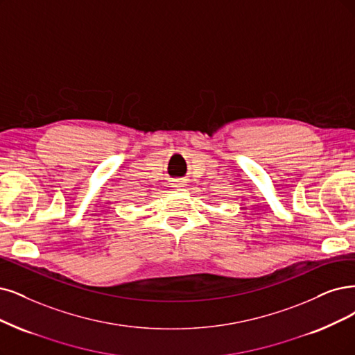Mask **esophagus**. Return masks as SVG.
I'll return each instance as SVG.
<instances>
[{"label":"esophagus","mask_w":355,"mask_h":355,"mask_svg":"<svg viewBox=\"0 0 355 355\" xmlns=\"http://www.w3.org/2000/svg\"><path fill=\"white\" fill-rule=\"evenodd\" d=\"M173 187H181V182H174Z\"/></svg>","instance_id":"esophagus-1"}]
</instances>
